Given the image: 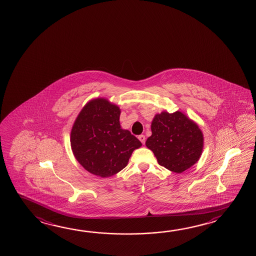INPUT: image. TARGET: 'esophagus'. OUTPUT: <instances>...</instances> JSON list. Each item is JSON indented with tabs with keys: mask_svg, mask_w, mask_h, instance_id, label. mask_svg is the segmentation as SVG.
Segmentation results:
<instances>
[{
	"mask_svg": "<svg viewBox=\"0 0 256 256\" xmlns=\"http://www.w3.org/2000/svg\"><path fill=\"white\" fill-rule=\"evenodd\" d=\"M138 139L140 140V142L142 144H145V136L144 134L140 135L139 137H138Z\"/></svg>",
	"mask_w": 256,
	"mask_h": 256,
	"instance_id": "34e87169",
	"label": "esophagus"
}]
</instances>
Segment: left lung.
<instances>
[{"label": "left lung", "mask_w": 256, "mask_h": 256, "mask_svg": "<svg viewBox=\"0 0 256 256\" xmlns=\"http://www.w3.org/2000/svg\"><path fill=\"white\" fill-rule=\"evenodd\" d=\"M152 135L145 144L160 165L182 173L198 162L204 147V136L198 124L182 112L155 114Z\"/></svg>", "instance_id": "1"}]
</instances>
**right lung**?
Returning <instances> with one entry per match:
<instances>
[{
    "mask_svg": "<svg viewBox=\"0 0 256 256\" xmlns=\"http://www.w3.org/2000/svg\"><path fill=\"white\" fill-rule=\"evenodd\" d=\"M121 110L106 98L84 104L70 134L74 158L86 170L101 178L121 172L142 142L120 124Z\"/></svg>",
    "mask_w": 256,
    "mask_h": 256,
    "instance_id": "add662e5",
    "label": "right lung"
}]
</instances>
